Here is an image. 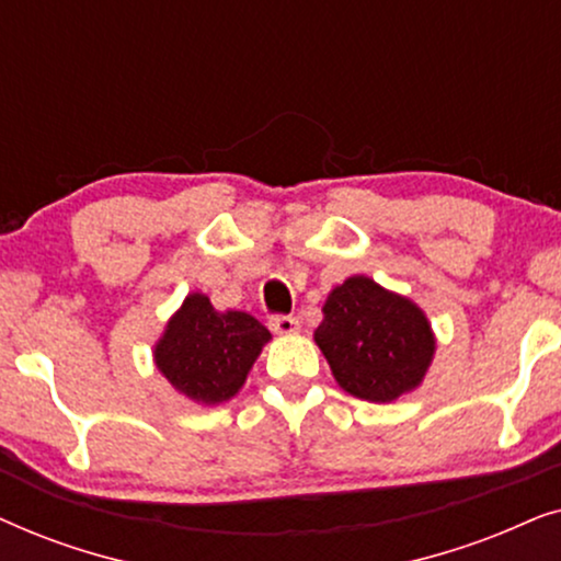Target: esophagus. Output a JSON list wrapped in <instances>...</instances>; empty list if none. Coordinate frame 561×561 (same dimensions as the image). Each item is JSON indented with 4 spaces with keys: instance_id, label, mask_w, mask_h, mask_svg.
I'll use <instances>...</instances> for the list:
<instances>
[{
    "instance_id": "esophagus-1",
    "label": "esophagus",
    "mask_w": 561,
    "mask_h": 561,
    "mask_svg": "<svg viewBox=\"0 0 561 561\" xmlns=\"http://www.w3.org/2000/svg\"><path fill=\"white\" fill-rule=\"evenodd\" d=\"M271 329L278 334H294L301 329V321L296 317H288V313H278V317H271Z\"/></svg>"
}]
</instances>
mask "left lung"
Instances as JSON below:
<instances>
[{"mask_svg": "<svg viewBox=\"0 0 561 561\" xmlns=\"http://www.w3.org/2000/svg\"><path fill=\"white\" fill-rule=\"evenodd\" d=\"M313 340L347 393L388 403L416 388L434 355L432 327L409 298L355 275L329 294Z\"/></svg>", "mask_w": 561, "mask_h": 561, "instance_id": "8db88e82", "label": "left lung"}]
</instances>
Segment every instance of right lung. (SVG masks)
<instances>
[{"mask_svg":"<svg viewBox=\"0 0 561 561\" xmlns=\"http://www.w3.org/2000/svg\"><path fill=\"white\" fill-rule=\"evenodd\" d=\"M271 332L244 311H214L202 294L186 298L156 347L158 370L191 401L214 405L242 388Z\"/></svg>","mask_w":561,"mask_h":561,"instance_id":"1","label":"right lung"}]
</instances>
